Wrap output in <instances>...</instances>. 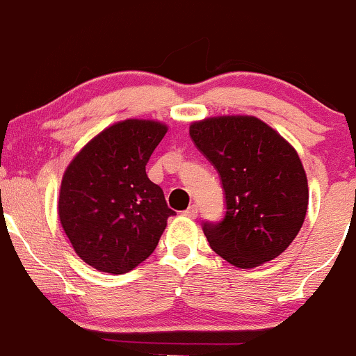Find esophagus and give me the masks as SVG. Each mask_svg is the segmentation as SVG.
<instances>
[{
    "instance_id": "obj_1",
    "label": "esophagus",
    "mask_w": 356,
    "mask_h": 356,
    "mask_svg": "<svg viewBox=\"0 0 356 356\" xmlns=\"http://www.w3.org/2000/svg\"><path fill=\"white\" fill-rule=\"evenodd\" d=\"M197 212H199L197 206H191L189 209L184 211V216H186V218H189V219H195V218H197Z\"/></svg>"
}]
</instances>
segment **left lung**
Here are the masks:
<instances>
[{
	"mask_svg": "<svg viewBox=\"0 0 356 356\" xmlns=\"http://www.w3.org/2000/svg\"><path fill=\"white\" fill-rule=\"evenodd\" d=\"M189 134L226 194L224 219L202 226L212 251L241 269L275 259L308 209V179L295 147L252 115L204 118L192 122Z\"/></svg>",
	"mask_w": 356,
	"mask_h": 356,
	"instance_id": "left-lung-1",
	"label": "left lung"
}]
</instances>
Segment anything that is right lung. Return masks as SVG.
I'll return each mask as SVG.
<instances>
[{"mask_svg": "<svg viewBox=\"0 0 356 356\" xmlns=\"http://www.w3.org/2000/svg\"><path fill=\"white\" fill-rule=\"evenodd\" d=\"M165 134L162 122L127 118L97 134L68 164L58 218L88 266L124 275L159 244L175 212L147 177L145 165Z\"/></svg>", "mask_w": 356, "mask_h": 356, "instance_id": "1", "label": "right lung"}]
</instances>
